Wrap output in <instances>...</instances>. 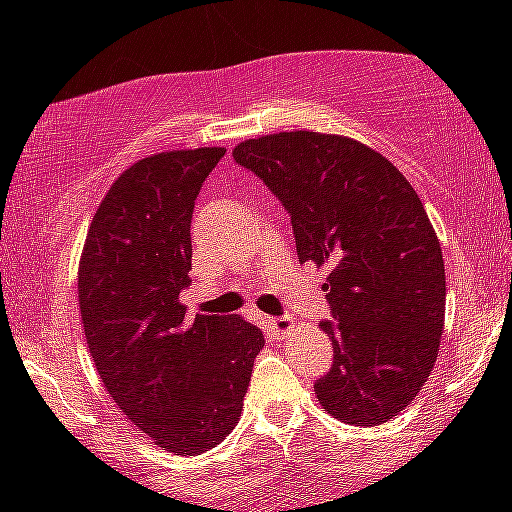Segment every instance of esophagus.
Returning <instances> with one entry per match:
<instances>
[{
    "label": "esophagus",
    "mask_w": 512,
    "mask_h": 512,
    "mask_svg": "<svg viewBox=\"0 0 512 512\" xmlns=\"http://www.w3.org/2000/svg\"><path fill=\"white\" fill-rule=\"evenodd\" d=\"M265 324H267V327H270L275 334H287L289 329L294 327L292 319H289V317H267Z\"/></svg>",
    "instance_id": "obj_1"
}]
</instances>
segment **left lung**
Returning <instances> with one entry per match:
<instances>
[{"mask_svg":"<svg viewBox=\"0 0 512 512\" xmlns=\"http://www.w3.org/2000/svg\"><path fill=\"white\" fill-rule=\"evenodd\" d=\"M292 215L299 262L329 272L334 364L314 384L352 426L399 416L426 384L446 312V270L421 198L391 160L347 136L250 138L232 151Z\"/></svg>","mask_w":512,"mask_h":512,"instance_id":"1","label":"left lung"}]
</instances>
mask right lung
I'll return each mask as SVG.
<instances>
[{
  "mask_svg": "<svg viewBox=\"0 0 512 512\" xmlns=\"http://www.w3.org/2000/svg\"><path fill=\"white\" fill-rule=\"evenodd\" d=\"M225 148L168 151L121 173L79 262L86 344L118 409L163 451L195 456L237 426L265 337L237 314L185 317L195 198Z\"/></svg>",
  "mask_w": 512,
  "mask_h": 512,
  "instance_id": "1",
  "label": "right lung"
}]
</instances>
